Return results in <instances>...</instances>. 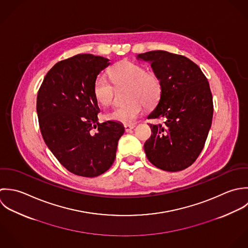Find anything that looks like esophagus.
Instances as JSON below:
<instances>
[{
    "mask_svg": "<svg viewBox=\"0 0 248 248\" xmlns=\"http://www.w3.org/2000/svg\"><path fill=\"white\" fill-rule=\"evenodd\" d=\"M124 130H125L126 132H128V131L132 130V129L135 127V125H134V124H124Z\"/></svg>",
    "mask_w": 248,
    "mask_h": 248,
    "instance_id": "1",
    "label": "esophagus"
}]
</instances>
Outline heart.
<instances>
[{"mask_svg": "<svg viewBox=\"0 0 248 248\" xmlns=\"http://www.w3.org/2000/svg\"><path fill=\"white\" fill-rule=\"evenodd\" d=\"M111 80L116 86L127 85V103L114 107L106 114V118L123 124H132L143 112L144 105H154L161 96L162 83L157 75L147 72L140 64L123 60L115 64L109 71ZM94 97L99 104L108 106L112 103L115 88L110 80L99 75L93 86Z\"/></svg>", "mask_w": 248, "mask_h": 248, "instance_id": "1", "label": "heart"}]
</instances>
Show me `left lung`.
<instances>
[{
  "mask_svg": "<svg viewBox=\"0 0 248 248\" xmlns=\"http://www.w3.org/2000/svg\"><path fill=\"white\" fill-rule=\"evenodd\" d=\"M161 80L162 92L148 119H163L151 124L144 149L149 162L167 171L190 167L204 148L213 119L209 82L198 65L184 55L166 50L140 53Z\"/></svg>",
  "mask_w": 248,
  "mask_h": 248,
  "instance_id": "left-lung-1",
  "label": "left lung"
}]
</instances>
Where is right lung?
<instances>
[{"instance_id": "1", "label": "right lung", "mask_w": 248, "mask_h": 248, "mask_svg": "<svg viewBox=\"0 0 248 248\" xmlns=\"http://www.w3.org/2000/svg\"><path fill=\"white\" fill-rule=\"evenodd\" d=\"M109 59L90 53L57 62L44 78L36 110L43 139L59 163L74 174L96 177L110 169L122 124L98 122L93 86Z\"/></svg>"}]
</instances>
